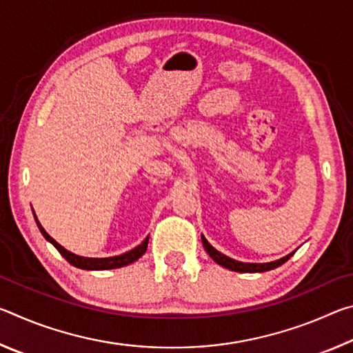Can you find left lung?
Returning a JSON list of instances; mask_svg holds the SVG:
<instances>
[{"label": "left lung", "instance_id": "left-lung-1", "mask_svg": "<svg viewBox=\"0 0 353 353\" xmlns=\"http://www.w3.org/2000/svg\"><path fill=\"white\" fill-rule=\"evenodd\" d=\"M202 244H204V249L207 250V254L212 256V259L218 263V265L227 268V270L230 271H236V272H265V271H271L274 268H279L280 265H283V263L290 259V256L294 254H290L283 256V259L276 260V261H271V263H243V261H236L234 259H230V256H227L224 254H221L219 250L214 249L210 243L205 240V236L202 235Z\"/></svg>", "mask_w": 353, "mask_h": 353}]
</instances>
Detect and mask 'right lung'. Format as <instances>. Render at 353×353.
Masks as SVG:
<instances>
[{
    "label": "right lung",
    "instance_id": "1",
    "mask_svg": "<svg viewBox=\"0 0 353 353\" xmlns=\"http://www.w3.org/2000/svg\"><path fill=\"white\" fill-rule=\"evenodd\" d=\"M34 218H35V223H37L39 229L41 232V235H43L48 241H50L52 246H54L61 255L63 256L65 260H67L70 265H73L76 268H81V270H87V271H104V270H115V268H123V266H128L130 263H134L135 260H139L140 256L146 252L148 249V241H149V236L146 238L145 241L139 246L134 248L132 250H129V252H124L121 255H115V256H107V259H90V256H81V255H76L73 252H70L65 248H62L61 244H59L54 238H51L50 235L46 234V230L41 227V224L39 223L37 216H35L34 213Z\"/></svg>",
    "mask_w": 353,
    "mask_h": 353
}]
</instances>
